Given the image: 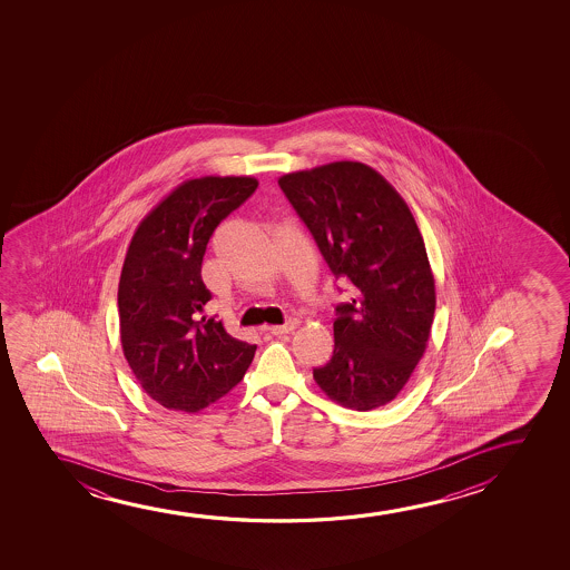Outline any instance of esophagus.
Segmentation results:
<instances>
[{"label":"esophagus","instance_id":"obj_1","mask_svg":"<svg viewBox=\"0 0 570 570\" xmlns=\"http://www.w3.org/2000/svg\"><path fill=\"white\" fill-rule=\"evenodd\" d=\"M297 321L289 320L288 323H284V325H273V327H266V331L274 336L288 335L292 331H296Z\"/></svg>","mask_w":570,"mask_h":570}]
</instances>
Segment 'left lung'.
Returning <instances> with one entry per match:
<instances>
[{"instance_id": "left-lung-1", "label": "left lung", "mask_w": 570, "mask_h": 570, "mask_svg": "<svg viewBox=\"0 0 570 570\" xmlns=\"http://www.w3.org/2000/svg\"><path fill=\"white\" fill-rule=\"evenodd\" d=\"M351 302L336 305L335 351L313 377L348 409L387 405L429 343L434 276L421 232L397 190L360 161H335L278 179Z\"/></svg>"}]
</instances>
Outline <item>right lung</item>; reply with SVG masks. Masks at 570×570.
Masks as SVG:
<instances>
[{
    "label": "right lung",
    "mask_w": 570,
    "mask_h": 570,
    "mask_svg": "<svg viewBox=\"0 0 570 570\" xmlns=\"http://www.w3.org/2000/svg\"><path fill=\"white\" fill-rule=\"evenodd\" d=\"M253 177L185 180L134 234L118 282L120 343L149 397L196 413L242 382L257 346L206 320V245L222 219L255 190Z\"/></svg>",
    "instance_id": "1"
}]
</instances>
